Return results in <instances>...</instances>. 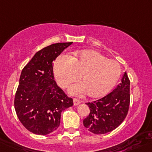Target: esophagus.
Segmentation results:
<instances>
[{
    "mask_svg": "<svg viewBox=\"0 0 152 152\" xmlns=\"http://www.w3.org/2000/svg\"><path fill=\"white\" fill-rule=\"evenodd\" d=\"M81 103H82L81 100H78V99H73V105H74V106H78V105L80 104Z\"/></svg>",
    "mask_w": 152,
    "mask_h": 152,
    "instance_id": "1",
    "label": "esophagus"
}]
</instances>
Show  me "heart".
Instances as JSON below:
<instances>
[{
  "mask_svg": "<svg viewBox=\"0 0 152 152\" xmlns=\"http://www.w3.org/2000/svg\"><path fill=\"white\" fill-rule=\"evenodd\" d=\"M121 73V66L117 61L94 51H82L75 57L63 54L54 64L55 79L62 88L77 80L81 74L83 82L72 85L68 90L76 96L87 91L90 97L105 95L117 84Z\"/></svg>",
  "mask_w": 152,
  "mask_h": 152,
  "instance_id": "1",
  "label": "heart"
}]
</instances>
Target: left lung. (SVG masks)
<instances>
[{"label":"left lung","instance_id":"8db88e82","mask_svg":"<svg viewBox=\"0 0 152 152\" xmlns=\"http://www.w3.org/2000/svg\"><path fill=\"white\" fill-rule=\"evenodd\" d=\"M90 113L83 120V124L94 134L113 131L126 118L130 105V80L126 72L121 83L109 94L96 101L86 103Z\"/></svg>","mask_w":152,"mask_h":152}]
</instances>
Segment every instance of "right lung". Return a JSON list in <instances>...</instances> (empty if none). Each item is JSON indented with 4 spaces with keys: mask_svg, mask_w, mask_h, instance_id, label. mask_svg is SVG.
I'll use <instances>...</instances> for the list:
<instances>
[{
    "mask_svg": "<svg viewBox=\"0 0 152 152\" xmlns=\"http://www.w3.org/2000/svg\"><path fill=\"white\" fill-rule=\"evenodd\" d=\"M72 42L52 44L37 52L23 68L14 106L19 121L30 132L47 135L60 125L61 112L73 105L55 83L53 63Z\"/></svg>",
    "mask_w": 152,
    "mask_h": 152,
    "instance_id": "right-lung-1",
    "label": "right lung"
}]
</instances>
